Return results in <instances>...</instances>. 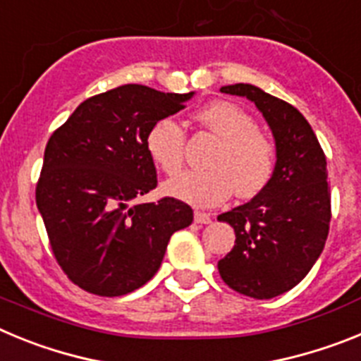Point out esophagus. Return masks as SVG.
<instances>
[{"instance_id":"esophagus-1","label":"esophagus","mask_w":361,"mask_h":361,"mask_svg":"<svg viewBox=\"0 0 361 361\" xmlns=\"http://www.w3.org/2000/svg\"><path fill=\"white\" fill-rule=\"evenodd\" d=\"M193 219H195L197 224H209V222H212V216H209V213H204V212H195Z\"/></svg>"}]
</instances>
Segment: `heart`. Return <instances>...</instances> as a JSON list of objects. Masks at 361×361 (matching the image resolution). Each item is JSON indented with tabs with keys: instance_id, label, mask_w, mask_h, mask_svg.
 <instances>
[{
	"instance_id": "b5f03b06",
	"label": "heart",
	"mask_w": 361,
	"mask_h": 361,
	"mask_svg": "<svg viewBox=\"0 0 361 361\" xmlns=\"http://www.w3.org/2000/svg\"><path fill=\"white\" fill-rule=\"evenodd\" d=\"M204 132L219 141L208 153L206 170H190L164 184L168 195L197 206L213 208L229 195L251 199L266 190L275 175L276 149L257 121L238 104L213 101L195 114ZM146 152L153 164L164 173L173 175L184 164L186 132L171 117H162L149 126L145 139Z\"/></svg>"
}]
</instances>
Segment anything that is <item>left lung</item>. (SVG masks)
Here are the masks:
<instances>
[{
	"label": "left lung",
	"mask_w": 361,
	"mask_h": 361,
	"mask_svg": "<svg viewBox=\"0 0 361 361\" xmlns=\"http://www.w3.org/2000/svg\"><path fill=\"white\" fill-rule=\"evenodd\" d=\"M257 104L276 142L275 175L244 206L219 215L235 229L233 250L219 260L229 288L257 300L279 296L304 280L324 250L331 222L325 153L293 104L253 85L222 86Z\"/></svg>",
	"instance_id": "8db88e82"
}]
</instances>
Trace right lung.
<instances>
[{
	"mask_svg": "<svg viewBox=\"0 0 361 361\" xmlns=\"http://www.w3.org/2000/svg\"><path fill=\"white\" fill-rule=\"evenodd\" d=\"M191 95L124 85L82 101L50 135L36 204L57 264L85 291L121 296L145 286L171 235L191 224L193 209L173 197L130 204L157 188L149 126Z\"/></svg>",
	"mask_w": 361,
	"mask_h": 361,
	"instance_id": "right-lung-1",
	"label": "right lung"
}]
</instances>
